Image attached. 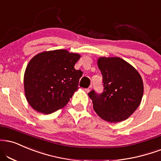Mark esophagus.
I'll return each mask as SVG.
<instances>
[{"label":"esophagus","mask_w":161,"mask_h":161,"mask_svg":"<svg viewBox=\"0 0 161 161\" xmlns=\"http://www.w3.org/2000/svg\"><path fill=\"white\" fill-rule=\"evenodd\" d=\"M92 86H89L88 88H86V92L87 93H88V92H90V91H91V89H92Z\"/></svg>","instance_id":"34e87169"}]
</instances>
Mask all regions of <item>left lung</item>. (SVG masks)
Segmentation results:
<instances>
[{
	"instance_id": "obj_1",
	"label": "left lung",
	"mask_w": 161,
	"mask_h": 161,
	"mask_svg": "<svg viewBox=\"0 0 161 161\" xmlns=\"http://www.w3.org/2000/svg\"><path fill=\"white\" fill-rule=\"evenodd\" d=\"M97 65L103 75V91L101 94L94 90L88 93L94 111L108 122L122 121L136 111L142 100L141 75L133 66L118 57L100 58Z\"/></svg>"
}]
</instances>
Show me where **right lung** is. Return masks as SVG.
<instances>
[{
	"instance_id": "1",
	"label": "right lung",
	"mask_w": 161,
	"mask_h": 161,
	"mask_svg": "<svg viewBox=\"0 0 161 161\" xmlns=\"http://www.w3.org/2000/svg\"><path fill=\"white\" fill-rule=\"evenodd\" d=\"M81 56L65 49L37 54L24 76L26 99L36 111L51 114L67 104L79 88L82 72L74 68Z\"/></svg>"
}]
</instances>
